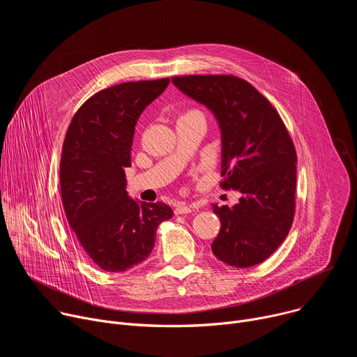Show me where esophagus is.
I'll return each instance as SVG.
<instances>
[{
    "label": "esophagus",
    "instance_id": "esophagus-1",
    "mask_svg": "<svg viewBox=\"0 0 357 357\" xmlns=\"http://www.w3.org/2000/svg\"><path fill=\"white\" fill-rule=\"evenodd\" d=\"M195 211H197V205H195V203L193 205H183V203H181V205L175 208V215H186Z\"/></svg>",
    "mask_w": 357,
    "mask_h": 357
}]
</instances>
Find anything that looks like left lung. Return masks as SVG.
I'll return each instance as SVG.
<instances>
[{
  "instance_id": "1",
  "label": "left lung",
  "mask_w": 357,
  "mask_h": 357,
  "mask_svg": "<svg viewBox=\"0 0 357 357\" xmlns=\"http://www.w3.org/2000/svg\"><path fill=\"white\" fill-rule=\"evenodd\" d=\"M172 83L215 114L222 131L220 186L243 195L233 208L213 205L222 227L212 251L231 267L260 264L281 245L294 220L296 152L288 130L244 79L190 75L175 76Z\"/></svg>"
}]
</instances>
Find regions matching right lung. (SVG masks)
Here are the masks:
<instances>
[{
    "instance_id": "add662e5",
    "label": "right lung",
    "mask_w": 357,
    "mask_h": 357,
    "mask_svg": "<svg viewBox=\"0 0 357 357\" xmlns=\"http://www.w3.org/2000/svg\"><path fill=\"white\" fill-rule=\"evenodd\" d=\"M169 77L120 83L100 90L75 113L61 157V193L69 226L101 270L127 271L148 259L157 229L174 216L165 203L132 200L124 168L138 117Z\"/></svg>"
}]
</instances>
